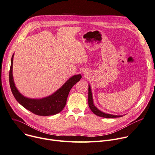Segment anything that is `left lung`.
Listing matches in <instances>:
<instances>
[{
    "label": "left lung",
    "instance_id": "8db88e82",
    "mask_svg": "<svg viewBox=\"0 0 155 155\" xmlns=\"http://www.w3.org/2000/svg\"><path fill=\"white\" fill-rule=\"evenodd\" d=\"M88 105L90 108V110L92 111V112L95 114L96 115L101 117H104L106 118H118L123 117V115H111L108 114V113H105L99 110L94 104V101H93V97H92V93L91 90L90 86L88 85Z\"/></svg>",
    "mask_w": 155,
    "mask_h": 155
}]
</instances>
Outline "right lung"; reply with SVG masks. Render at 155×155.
Listing matches in <instances>:
<instances>
[{
	"label": "right lung",
	"instance_id": "obj_1",
	"mask_svg": "<svg viewBox=\"0 0 155 155\" xmlns=\"http://www.w3.org/2000/svg\"><path fill=\"white\" fill-rule=\"evenodd\" d=\"M13 58L14 54L12 57L9 71V82L13 95L19 104L30 111L40 116L56 115L62 110L66 105L71 88L81 78V75L71 77L54 94L47 97L41 99L28 98L20 94L15 85L12 75Z\"/></svg>",
	"mask_w": 155,
	"mask_h": 155
}]
</instances>
